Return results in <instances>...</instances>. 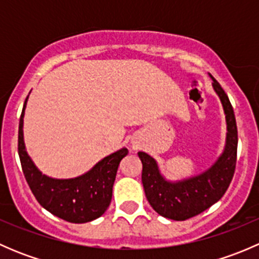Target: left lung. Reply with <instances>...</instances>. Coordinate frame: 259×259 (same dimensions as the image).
<instances>
[{"instance_id":"obj_1","label":"left lung","mask_w":259,"mask_h":259,"mask_svg":"<svg viewBox=\"0 0 259 259\" xmlns=\"http://www.w3.org/2000/svg\"><path fill=\"white\" fill-rule=\"evenodd\" d=\"M210 77L223 105L228 132L226 149L215 164L200 176L171 183L161 177L156 161L150 155L143 151L138 153L143 163L142 182L146 199L156 213L173 221L192 218L218 202L228 189L236 170L238 146L236 116L227 94L218 81L211 75Z\"/></svg>"}]
</instances>
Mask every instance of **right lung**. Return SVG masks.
Wrapping results in <instances>:
<instances>
[{
	"mask_svg": "<svg viewBox=\"0 0 259 259\" xmlns=\"http://www.w3.org/2000/svg\"><path fill=\"white\" fill-rule=\"evenodd\" d=\"M26 101L18 125V155L23 176L37 202L50 213L70 223H86L103 215L113 197L117 166L129 153L127 149L115 151L77 178H49L36 168L25 150L22 125Z\"/></svg>",
	"mask_w": 259,
	"mask_h": 259,
	"instance_id": "right-lung-1",
	"label": "right lung"
}]
</instances>
